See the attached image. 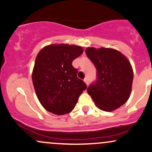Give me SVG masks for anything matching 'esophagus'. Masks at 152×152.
<instances>
[{
	"label": "esophagus",
	"instance_id": "1",
	"mask_svg": "<svg viewBox=\"0 0 152 152\" xmlns=\"http://www.w3.org/2000/svg\"><path fill=\"white\" fill-rule=\"evenodd\" d=\"M83 81H84L85 83H86V84L87 85V86H88V85L89 84V81H88V78H85Z\"/></svg>",
	"mask_w": 152,
	"mask_h": 152
}]
</instances>
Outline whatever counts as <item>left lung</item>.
Wrapping results in <instances>:
<instances>
[{
    "mask_svg": "<svg viewBox=\"0 0 152 152\" xmlns=\"http://www.w3.org/2000/svg\"><path fill=\"white\" fill-rule=\"evenodd\" d=\"M85 52L97 71L96 81L87 92L103 111L118 109L127 102L132 91L134 73L130 62L113 48L88 47Z\"/></svg>",
    "mask_w": 152,
    "mask_h": 152,
    "instance_id": "obj_1",
    "label": "left lung"
}]
</instances>
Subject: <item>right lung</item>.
Segmentation results:
<instances>
[{"label": "right lung", "instance_id": "add662e5", "mask_svg": "<svg viewBox=\"0 0 152 152\" xmlns=\"http://www.w3.org/2000/svg\"><path fill=\"white\" fill-rule=\"evenodd\" d=\"M83 52L81 46L62 43L45 46L38 53L32 81L38 100L49 112L56 115L71 112L86 89L72 66L73 61Z\"/></svg>", "mask_w": 152, "mask_h": 152}]
</instances>
